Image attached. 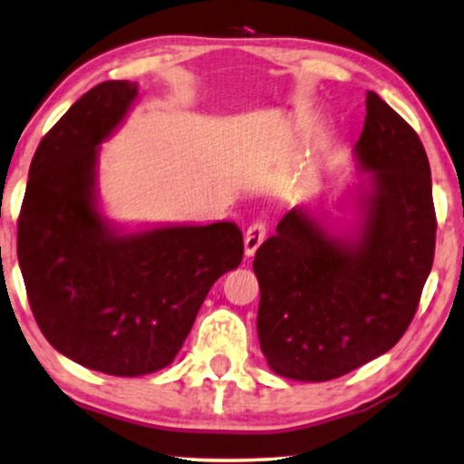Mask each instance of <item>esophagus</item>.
<instances>
[{"mask_svg":"<svg viewBox=\"0 0 464 464\" xmlns=\"http://www.w3.org/2000/svg\"><path fill=\"white\" fill-rule=\"evenodd\" d=\"M266 237V225L260 223V220H256L250 227H247L246 231V237H244V250L246 256H254L256 250H258L262 241Z\"/></svg>","mask_w":464,"mask_h":464,"instance_id":"1","label":"esophagus"}]
</instances>
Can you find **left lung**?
<instances>
[{"instance_id": "1", "label": "left lung", "mask_w": 464, "mask_h": 464, "mask_svg": "<svg viewBox=\"0 0 464 464\" xmlns=\"http://www.w3.org/2000/svg\"><path fill=\"white\" fill-rule=\"evenodd\" d=\"M361 220L329 233L295 206L258 247V340L271 371L329 382L393 348L417 313L431 273V169L419 135L375 92L354 145Z\"/></svg>"}]
</instances>
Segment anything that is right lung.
<instances>
[{
    "instance_id": "obj_1",
    "label": "right lung",
    "mask_w": 464,
    "mask_h": 464,
    "mask_svg": "<svg viewBox=\"0 0 464 464\" xmlns=\"http://www.w3.org/2000/svg\"><path fill=\"white\" fill-rule=\"evenodd\" d=\"M140 87L89 89L34 151L18 218V265L41 334L87 369L140 377L169 366L218 276L239 266L235 223L122 231L98 208L100 145Z\"/></svg>"
}]
</instances>
